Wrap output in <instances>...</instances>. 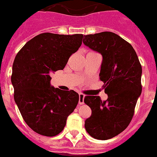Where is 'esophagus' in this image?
<instances>
[{"label":"esophagus","instance_id":"1","mask_svg":"<svg viewBox=\"0 0 157 157\" xmlns=\"http://www.w3.org/2000/svg\"><path fill=\"white\" fill-rule=\"evenodd\" d=\"M84 98H85V95H84V94H79V104H80V105H83V104H84Z\"/></svg>","mask_w":157,"mask_h":157}]
</instances>
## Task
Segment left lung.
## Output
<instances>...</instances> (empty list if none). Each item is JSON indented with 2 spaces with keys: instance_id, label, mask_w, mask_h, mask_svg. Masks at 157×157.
Listing matches in <instances>:
<instances>
[{
  "instance_id": "left-lung-1",
  "label": "left lung",
  "mask_w": 157,
  "mask_h": 157,
  "mask_svg": "<svg viewBox=\"0 0 157 157\" xmlns=\"http://www.w3.org/2000/svg\"><path fill=\"white\" fill-rule=\"evenodd\" d=\"M83 43L102 56L99 76L108 95L104 101L98 96L85 97L92 109L85 127L93 138L106 140L123 132L132 121L142 92V67L132 46L114 33L87 34Z\"/></svg>"
}]
</instances>
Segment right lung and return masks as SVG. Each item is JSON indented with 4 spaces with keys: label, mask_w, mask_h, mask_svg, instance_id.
Listing matches in <instances>:
<instances>
[{
    "label": "right lung",
    "mask_w": 157,
    "mask_h": 157,
    "mask_svg": "<svg viewBox=\"0 0 157 157\" xmlns=\"http://www.w3.org/2000/svg\"><path fill=\"white\" fill-rule=\"evenodd\" d=\"M83 34L43 33L28 41L13 63V98L25 123L36 133L57 136L79 101L74 90L52 87L50 75L63 70L79 49Z\"/></svg>",
    "instance_id": "add662e5"
}]
</instances>
